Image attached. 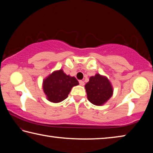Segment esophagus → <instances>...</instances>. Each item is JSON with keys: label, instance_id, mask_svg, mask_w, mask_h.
Instances as JSON below:
<instances>
[{"label": "esophagus", "instance_id": "esophagus-1", "mask_svg": "<svg viewBox=\"0 0 153 153\" xmlns=\"http://www.w3.org/2000/svg\"><path fill=\"white\" fill-rule=\"evenodd\" d=\"M79 85H80V86H84V84H85L84 82V81H82V80H79Z\"/></svg>", "mask_w": 153, "mask_h": 153}]
</instances>
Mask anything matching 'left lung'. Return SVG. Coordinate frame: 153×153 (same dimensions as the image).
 I'll return each instance as SVG.
<instances>
[{
    "label": "left lung",
    "mask_w": 153,
    "mask_h": 153,
    "mask_svg": "<svg viewBox=\"0 0 153 153\" xmlns=\"http://www.w3.org/2000/svg\"><path fill=\"white\" fill-rule=\"evenodd\" d=\"M87 98L93 105L101 106L110 99L113 94V88L107 77L99 74L91 76L85 85Z\"/></svg>",
    "instance_id": "1"
}]
</instances>
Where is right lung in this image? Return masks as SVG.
I'll return each mask as SVG.
<instances>
[{
  "label": "right lung",
  "instance_id": "add662e5",
  "mask_svg": "<svg viewBox=\"0 0 153 153\" xmlns=\"http://www.w3.org/2000/svg\"><path fill=\"white\" fill-rule=\"evenodd\" d=\"M77 85L79 82L76 77L67 75L61 69L43 79L42 88L48 101L58 103L67 98L72 88Z\"/></svg>",
  "mask_w": 153,
  "mask_h": 153
}]
</instances>
